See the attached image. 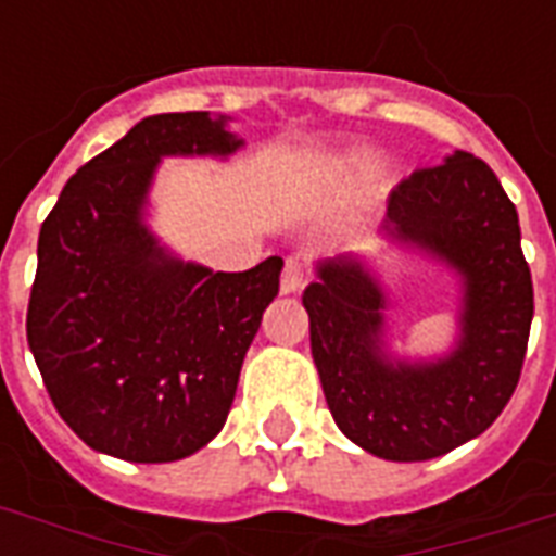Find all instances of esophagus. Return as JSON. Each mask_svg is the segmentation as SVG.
<instances>
[{"label": "esophagus", "mask_w": 556, "mask_h": 556, "mask_svg": "<svg viewBox=\"0 0 556 556\" xmlns=\"http://www.w3.org/2000/svg\"><path fill=\"white\" fill-rule=\"evenodd\" d=\"M305 282V268L300 260H286V268H282V277H279V291L282 294H294L300 291Z\"/></svg>", "instance_id": "esophagus-1"}]
</instances>
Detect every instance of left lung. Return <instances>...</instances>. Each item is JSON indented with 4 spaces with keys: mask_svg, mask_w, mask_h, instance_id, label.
I'll list each match as a JSON object with an SVG mask.
<instances>
[{
    "mask_svg": "<svg viewBox=\"0 0 556 556\" xmlns=\"http://www.w3.org/2000/svg\"><path fill=\"white\" fill-rule=\"evenodd\" d=\"M383 239L458 277V340L447 355L404 361L387 349L389 294L369 262H317L303 305L312 357L340 432L387 462H427L491 427L519 383L534 286L519 216L482 159L453 152L392 190Z\"/></svg>",
    "mask_w": 556,
    "mask_h": 556,
    "instance_id": "8db88e82",
    "label": "left lung"
}]
</instances>
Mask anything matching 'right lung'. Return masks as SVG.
Listing matches in <instances>:
<instances>
[{
	"label": "right lung",
	"instance_id": "add662e5",
	"mask_svg": "<svg viewBox=\"0 0 556 556\" xmlns=\"http://www.w3.org/2000/svg\"><path fill=\"white\" fill-rule=\"evenodd\" d=\"M227 117H143L63 187L39 230L28 346L56 413L91 450L161 465L225 427L282 260L210 270L147 225L164 159L242 150Z\"/></svg>",
	"mask_w": 556,
	"mask_h": 556
}]
</instances>
